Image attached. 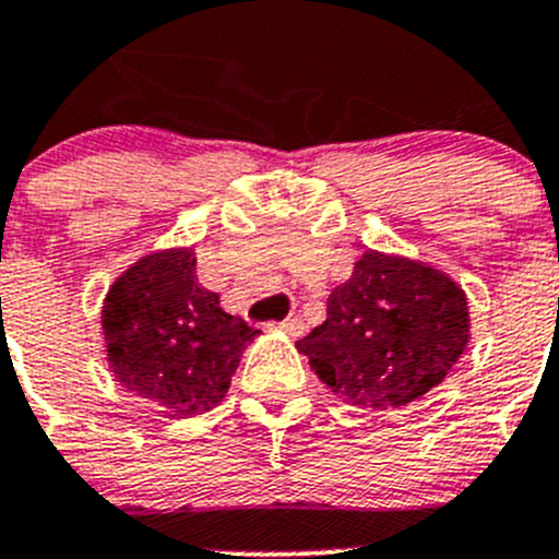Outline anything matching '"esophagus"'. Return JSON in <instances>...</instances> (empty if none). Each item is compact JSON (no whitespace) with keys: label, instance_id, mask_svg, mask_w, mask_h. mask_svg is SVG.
<instances>
[{"label":"esophagus","instance_id":"34e87169","mask_svg":"<svg viewBox=\"0 0 559 559\" xmlns=\"http://www.w3.org/2000/svg\"><path fill=\"white\" fill-rule=\"evenodd\" d=\"M278 328L284 333H289V336H300V333H304V320H297V317H289V320L278 322Z\"/></svg>","mask_w":559,"mask_h":559}]
</instances>
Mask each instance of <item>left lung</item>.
<instances>
[{"instance_id": "left-lung-1", "label": "left lung", "mask_w": 559, "mask_h": 559, "mask_svg": "<svg viewBox=\"0 0 559 559\" xmlns=\"http://www.w3.org/2000/svg\"><path fill=\"white\" fill-rule=\"evenodd\" d=\"M466 342L468 304L450 275L367 250L297 350L344 403L403 408L450 374Z\"/></svg>"}]
</instances>
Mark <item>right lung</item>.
<instances>
[{
  "label": "right lung",
  "instance_id": "1",
  "mask_svg": "<svg viewBox=\"0 0 559 559\" xmlns=\"http://www.w3.org/2000/svg\"><path fill=\"white\" fill-rule=\"evenodd\" d=\"M102 331L115 378L174 416L215 408L259 333L198 284L192 248L134 262L104 297Z\"/></svg>",
  "mask_w": 559,
  "mask_h": 559
}]
</instances>
